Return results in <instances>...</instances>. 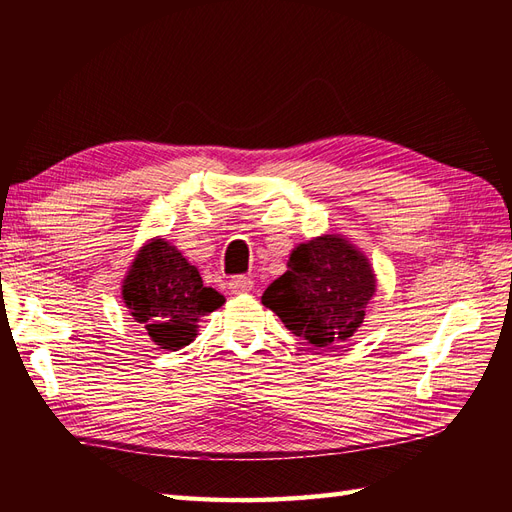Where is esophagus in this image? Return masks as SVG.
Returning <instances> with one entry per match:
<instances>
[{"instance_id":"1","label":"esophagus","mask_w":512,"mask_h":512,"mask_svg":"<svg viewBox=\"0 0 512 512\" xmlns=\"http://www.w3.org/2000/svg\"><path fill=\"white\" fill-rule=\"evenodd\" d=\"M228 288H230L232 294L250 292L254 288V280H252V277H247V275H237V277H232V280L228 282Z\"/></svg>"}]
</instances>
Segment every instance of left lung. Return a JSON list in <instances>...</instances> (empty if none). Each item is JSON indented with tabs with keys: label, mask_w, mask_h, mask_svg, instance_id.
Returning <instances> with one entry per match:
<instances>
[{
	"label": "left lung",
	"mask_w": 512,
	"mask_h": 512,
	"mask_svg": "<svg viewBox=\"0 0 512 512\" xmlns=\"http://www.w3.org/2000/svg\"><path fill=\"white\" fill-rule=\"evenodd\" d=\"M376 292V275L363 252L339 235L294 247L288 271L262 294V305L307 344L327 348L361 327Z\"/></svg>",
	"instance_id": "obj_1"
}]
</instances>
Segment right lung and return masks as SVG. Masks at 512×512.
<instances>
[{
    "mask_svg": "<svg viewBox=\"0 0 512 512\" xmlns=\"http://www.w3.org/2000/svg\"><path fill=\"white\" fill-rule=\"evenodd\" d=\"M121 297L132 318L164 350L188 346L200 318L224 305L222 294L203 286L198 269L164 239H151L138 250Z\"/></svg>",
    "mask_w": 512,
    "mask_h": 512,
    "instance_id": "1",
    "label": "right lung"
}]
</instances>
